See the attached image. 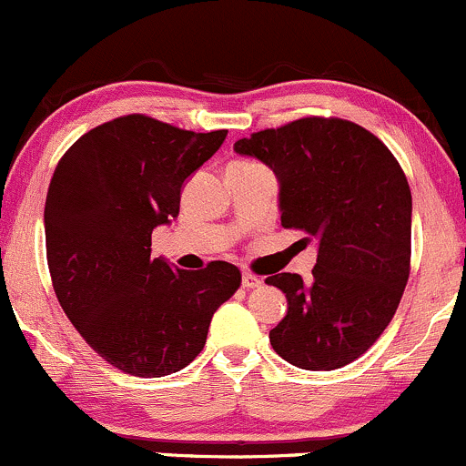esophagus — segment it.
<instances>
[{"instance_id":"34e87169","label":"esophagus","mask_w":466,"mask_h":466,"mask_svg":"<svg viewBox=\"0 0 466 466\" xmlns=\"http://www.w3.org/2000/svg\"><path fill=\"white\" fill-rule=\"evenodd\" d=\"M260 283H263V280H260L257 274H252V272H243V288L252 289V288H258Z\"/></svg>"}]
</instances>
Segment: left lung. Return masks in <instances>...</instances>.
<instances>
[{"label": "left lung", "mask_w": 466, "mask_h": 466, "mask_svg": "<svg viewBox=\"0 0 466 466\" xmlns=\"http://www.w3.org/2000/svg\"><path fill=\"white\" fill-rule=\"evenodd\" d=\"M279 178L283 228L319 241L311 279L274 274L288 314L269 331L280 358L309 371L350 365L396 314L411 258V192L387 146L345 119L305 116L234 143Z\"/></svg>", "instance_id": "8db88e82"}]
</instances>
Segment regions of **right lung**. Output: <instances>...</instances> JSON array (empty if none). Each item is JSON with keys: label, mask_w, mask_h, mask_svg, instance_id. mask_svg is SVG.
Masks as SVG:
<instances>
[{"label": "right lung", "mask_w": 466, "mask_h": 466, "mask_svg": "<svg viewBox=\"0 0 466 466\" xmlns=\"http://www.w3.org/2000/svg\"><path fill=\"white\" fill-rule=\"evenodd\" d=\"M228 130L190 132L146 115L92 127L46 194V254L70 323L126 374L161 378L201 354L209 320L241 285L237 265L187 272L152 258V229L178 217L181 187Z\"/></svg>", "instance_id": "obj_1"}]
</instances>
